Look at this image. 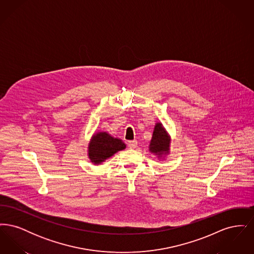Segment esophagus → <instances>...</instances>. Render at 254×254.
<instances>
[{"instance_id": "1", "label": "esophagus", "mask_w": 254, "mask_h": 254, "mask_svg": "<svg viewBox=\"0 0 254 254\" xmlns=\"http://www.w3.org/2000/svg\"><path fill=\"white\" fill-rule=\"evenodd\" d=\"M136 146H137V141L133 140V141H129V142H128V147H129V148L133 149V148H135Z\"/></svg>"}]
</instances>
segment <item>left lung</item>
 Here are the masks:
<instances>
[{
  "label": "left lung",
  "instance_id": "1",
  "mask_svg": "<svg viewBox=\"0 0 254 254\" xmlns=\"http://www.w3.org/2000/svg\"><path fill=\"white\" fill-rule=\"evenodd\" d=\"M170 143L171 138L169 132L161 122H157L148 145L149 152L154 154L159 160H165L170 153Z\"/></svg>",
  "mask_w": 254,
  "mask_h": 254
}]
</instances>
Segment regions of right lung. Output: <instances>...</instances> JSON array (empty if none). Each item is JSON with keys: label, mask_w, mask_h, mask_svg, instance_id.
I'll list each match as a JSON object with an SVG mask.
<instances>
[{"label": "right lung", "mask_w": 254, "mask_h": 254, "mask_svg": "<svg viewBox=\"0 0 254 254\" xmlns=\"http://www.w3.org/2000/svg\"><path fill=\"white\" fill-rule=\"evenodd\" d=\"M127 147L120 138L113 137L107 131H97L92 134L87 145V156L93 165H101L118 151Z\"/></svg>", "instance_id": "1"}]
</instances>
